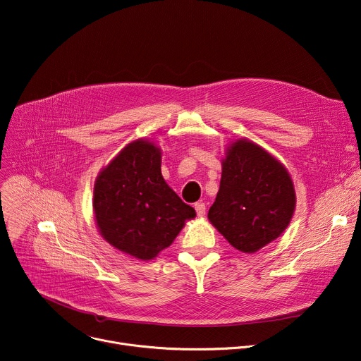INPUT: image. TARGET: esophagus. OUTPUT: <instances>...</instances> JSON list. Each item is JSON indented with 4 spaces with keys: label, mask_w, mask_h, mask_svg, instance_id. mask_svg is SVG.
<instances>
[{
    "label": "esophagus",
    "mask_w": 361,
    "mask_h": 361,
    "mask_svg": "<svg viewBox=\"0 0 361 361\" xmlns=\"http://www.w3.org/2000/svg\"><path fill=\"white\" fill-rule=\"evenodd\" d=\"M194 209H195V213H197L199 217H203L206 214V204L203 202H199L194 204Z\"/></svg>",
    "instance_id": "esophagus-1"
}]
</instances>
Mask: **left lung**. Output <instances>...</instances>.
Returning a JSON list of instances; mask_svg holds the SVG:
<instances>
[{"label":"left lung","mask_w":361,"mask_h":361,"mask_svg":"<svg viewBox=\"0 0 361 361\" xmlns=\"http://www.w3.org/2000/svg\"><path fill=\"white\" fill-rule=\"evenodd\" d=\"M293 210V183L283 164L249 140L227 147L207 216L228 243L243 253L257 252L285 232Z\"/></svg>","instance_id":"obj_1"}]
</instances>
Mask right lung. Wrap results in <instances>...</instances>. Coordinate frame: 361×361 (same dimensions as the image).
Returning a JSON list of instances; mask_svg holds the SVG:
<instances>
[{
	"label": "right lung",
	"mask_w": 361,
	"mask_h": 361,
	"mask_svg": "<svg viewBox=\"0 0 361 361\" xmlns=\"http://www.w3.org/2000/svg\"><path fill=\"white\" fill-rule=\"evenodd\" d=\"M93 212L102 238L141 260L169 247L195 210L161 174V149L148 140L128 144L99 173Z\"/></svg>",
	"instance_id": "1"
}]
</instances>
